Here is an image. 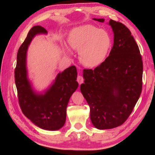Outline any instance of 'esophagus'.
<instances>
[{
  "label": "esophagus",
  "instance_id": "1",
  "mask_svg": "<svg viewBox=\"0 0 155 155\" xmlns=\"http://www.w3.org/2000/svg\"><path fill=\"white\" fill-rule=\"evenodd\" d=\"M77 81H78V84H79V85H81V84H82L83 83V81H84L83 78L81 77V76L78 75V77H77Z\"/></svg>",
  "mask_w": 155,
  "mask_h": 155
}]
</instances>
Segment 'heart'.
<instances>
[{"label":"heart","mask_w":155,"mask_h":155,"mask_svg":"<svg viewBox=\"0 0 155 155\" xmlns=\"http://www.w3.org/2000/svg\"><path fill=\"white\" fill-rule=\"evenodd\" d=\"M69 46L78 52L79 61L84 66L95 68L104 61L111 46V40L106 31L93 25H85L76 27L68 35ZM64 51L70 54V49Z\"/></svg>","instance_id":"1"}]
</instances>
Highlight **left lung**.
<instances>
[{"instance_id":"1","label":"left lung","mask_w":155,"mask_h":155,"mask_svg":"<svg viewBox=\"0 0 155 155\" xmlns=\"http://www.w3.org/2000/svg\"><path fill=\"white\" fill-rule=\"evenodd\" d=\"M93 20L104 22L103 18ZM114 46L94 70H83L81 91L90 108V119L100 130L122 125L129 117L142 90L143 62L140 49L129 29L110 20Z\"/></svg>"}]
</instances>
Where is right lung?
<instances>
[{
  "instance_id": "obj_1",
  "label": "right lung",
  "mask_w": 155,
  "mask_h": 155,
  "mask_svg": "<svg viewBox=\"0 0 155 155\" xmlns=\"http://www.w3.org/2000/svg\"><path fill=\"white\" fill-rule=\"evenodd\" d=\"M47 33L41 26L31 28L18 50L15 82L20 108L25 116L40 128L57 130L64 127L68 102L78 88L77 70L72 65L59 72L51 85L43 92L34 90L28 78L27 50L34 37Z\"/></svg>"
}]
</instances>
